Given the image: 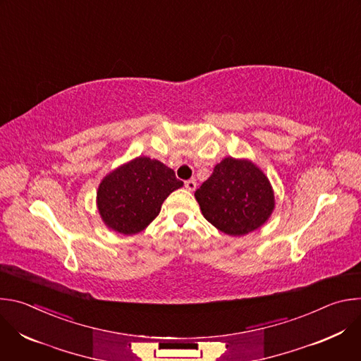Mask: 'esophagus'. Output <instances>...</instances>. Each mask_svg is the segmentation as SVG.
<instances>
[{"label":"esophagus","instance_id":"1","mask_svg":"<svg viewBox=\"0 0 361 361\" xmlns=\"http://www.w3.org/2000/svg\"><path fill=\"white\" fill-rule=\"evenodd\" d=\"M184 187H185V190H188V191L192 192V191L197 188V183H195V180H188V181H185Z\"/></svg>","mask_w":361,"mask_h":361}]
</instances>
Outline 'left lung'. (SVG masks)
I'll list each match as a JSON object with an SVG mask.
<instances>
[{
	"label": "left lung",
	"instance_id": "1",
	"mask_svg": "<svg viewBox=\"0 0 361 361\" xmlns=\"http://www.w3.org/2000/svg\"><path fill=\"white\" fill-rule=\"evenodd\" d=\"M194 197L204 219L233 237L260 228L276 207L269 177L247 159L226 157Z\"/></svg>",
	"mask_w": 361,
	"mask_h": 361
}]
</instances>
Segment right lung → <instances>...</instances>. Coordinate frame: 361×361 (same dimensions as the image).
Masks as SVG:
<instances>
[{"instance_id":"1","label":"right lung","mask_w":361,"mask_h":361,"mask_svg":"<svg viewBox=\"0 0 361 361\" xmlns=\"http://www.w3.org/2000/svg\"><path fill=\"white\" fill-rule=\"evenodd\" d=\"M183 181L159 160L140 156L101 180L97 190V209L110 230L133 235L156 219L164 200Z\"/></svg>"}]
</instances>
